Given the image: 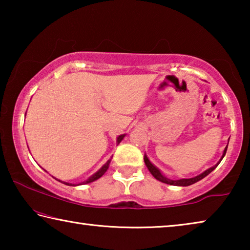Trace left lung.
<instances>
[{
	"label": "left lung",
	"instance_id": "1",
	"mask_svg": "<svg viewBox=\"0 0 250 250\" xmlns=\"http://www.w3.org/2000/svg\"><path fill=\"white\" fill-rule=\"evenodd\" d=\"M226 151H227V146L225 147V150H224L223 155H222V159L219 160V162H218L217 164H215L214 167L207 168V170H206L205 172H203L202 174L197 175V176H195V177H192V179H181V180H170V179H167V177H166V176H164V175L162 174V173H161V171L159 170L158 167H154L153 164H152V163L150 162V160L147 159V156H146V154H145V163H146V167L149 168V171H150L151 174L153 175L156 180H159L160 182H162V183L170 184V185H175V186H188V185H192V184H194V183H196V182H198V181L202 180V179H204V177H205L206 175H208L211 171H214L215 168L217 167L218 164L221 163V161L223 160L224 156H225Z\"/></svg>",
	"mask_w": 250,
	"mask_h": 250
}]
</instances>
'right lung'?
<instances>
[{"instance_id": "add662e5", "label": "right lung", "mask_w": 250, "mask_h": 250, "mask_svg": "<svg viewBox=\"0 0 250 250\" xmlns=\"http://www.w3.org/2000/svg\"><path fill=\"white\" fill-rule=\"evenodd\" d=\"M125 134H121V135H119V137L117 138V143H118V145H119V143L122 141V139L125 138ZM110 161H111V160H108V161H107V163L104 164V167H101L99 171H97L94 175H91V176L89 177V179H87L86 181H83V182H82V183H79V184H71V183H67V182H62V181H59V180H58V181H59V182H62V183L66 184V185H69V186H70V185H73V186H77V185H83V184L91 183V182H94V181H96V180H98L99 177H101V176H103V175L104 174L105 171H107V170H108V167H109Z\"/></svg>"}]
</instances>
